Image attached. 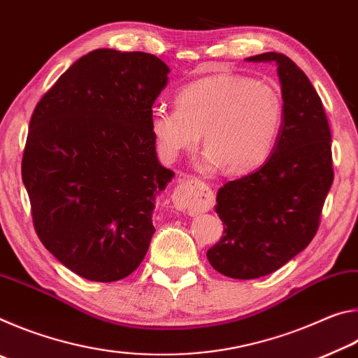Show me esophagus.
Here are the masks:
<instances>
[{"label": "esophagus", "mask_w": 358, "mask_h": 358, "mask_svg": "<svg viewBox=\"0 0 358 358\" xmlns=\"http://www.w3.org/2000/svg\"><path fill=\"white\" fill-rule=\"evenodd\" d=\"M173 207L180 211H207L215 203V194L211 187L197 178L180 181L172 194Z\"/></svg>", "instance_id": "34e87169"}]
</instances>
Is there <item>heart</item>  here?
<instances>
[{
  "label": "heart",
  "instance_id": "b5f03b06",
  "mask_svg": "<svg viewBox=\"0 0 358 358\" xmlns=\"http://www.w3.org/2000/svg\"><path fill=\"white\" fill-rule=\"evenodd\" d=\"M175 107L155 108L150 129L162 156L196 147L199 137L210 166L246 173L266 161L284 121L280 90L238 74H216L181 88Z\"/></svg>",
  "mask_w": 358,
  "mask_h": 358
}]
</instances>
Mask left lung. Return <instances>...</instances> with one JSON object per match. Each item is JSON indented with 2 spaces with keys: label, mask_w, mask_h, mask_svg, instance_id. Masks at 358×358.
<instances>
[{
  "label": "left lung",
  "mask_w": 358,
  "mask_h": 358,
  "mask_svg": "<svg viewBox=\"0 0 358 358\" xmlns=\"http://www.w3.org/2000/svg\"><path fill=\"white\" fill-rule=\"evenodd\" d=\"M246 62H275L284 121L271 156L259 171L217 189L221 240L208 262L234 280L273 273L311 243L333 183L331 134L319 94L299 66L266 52Z\"/></svg>",
  "instance_id": "left-lung-1"
}]
</instances>
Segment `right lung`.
Here are the masks:
<instances>
[{"label": "right lung", "instance_id": "1", "mask_svg": "<svg viewBox=\"0 0 358 358\" xmlns=\"http://www.w3.org/2000/svg\"><path fill=\"white\" fill-rule=\"evenodd\" d=\"M169 72L151 53L98 48L36 104L22 159L34 230L85 280H123L148 251L155 197L173 177L150 129Z\"/></svg>", "mask_w": 358, "mask_h": 358}]
</instances>
